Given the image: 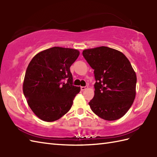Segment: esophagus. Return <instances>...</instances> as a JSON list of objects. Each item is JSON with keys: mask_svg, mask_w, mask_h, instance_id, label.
<instances>
[{"mask_svg": "<svg viewBox=\"0 0 157 157\" xmlns=\"http://www.w3.org/2000/svg\"><path fill=\"white\" fill-rule=\"evenodd\" d=\"M88 88V86H81V90L82 91H84L85 90Z\"/></svg>", "mask_w": 157, "mask_h": 157, "instance_id": "34e87169", "label": "esophagus"}]
</instances>
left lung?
Instances as JSON below:
<instances>
[{
	"mask_svg": "<svg viewBox=\"0 0 157 157\" xmlns=\"http://www.w3.org/2000/svg\"><path fill=\"white\" fill-rule=\"evenodd\" d=\"M82 55L94 70V96L89 102L92 111L107 121L122 117L136 96L137 78L128 59L106 46L86 49Z\"/></svg>",
	"mask_w": 157,
	"mask_h": 157,
	"instance_id": "8db88e82",
	"label": "left lung"
}]
</instances>
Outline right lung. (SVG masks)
<instances>
[{
  "label": "right lung",
  "instance_id": "add662e5",
  "mask_svg": "<svg viewBox=\"0 0 157 157\" xmlns=\"http://www.w3.org/2000/svg\"><path fill=\"white\" fill-rule=\"evenodd\" d=\"M79 55L76 49L55 46L36 55L26 69L23 92L32 111L51 122L66 114L80 88L73 85L70 67Z\"/></svg>",
  "mask_w": 157,
  "mask_h": 157
}]
</instances>
